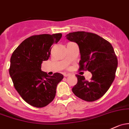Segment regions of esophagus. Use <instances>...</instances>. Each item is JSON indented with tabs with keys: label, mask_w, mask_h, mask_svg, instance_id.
Instances as JSON below:
<instances>
[{
	"label": "esophagus",
	"mask_w": 129,
	"mask_h": 129,
	"mask_svg": "<svg viewBox=\"0 0 129 129\" xmlns=\"http://www.w3.org/2000/svg\"><path fill=\"white\" fill-rule=\"evenodd\" d=\"M64 77H69V76H70V74H64Z\"/></svg>",
	"instance_id": "1"
}]
</instances>
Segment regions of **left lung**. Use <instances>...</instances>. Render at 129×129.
<instances>
[{
    "label": "left lung",
    "instance_id": "8db88e82",
    "mask_svg": "<svg viewBox=\"0 0 129 129\" xmlns=\"http://www.w3.org/2000/svg\"><path fill=\"white\" fill-rule=\"evenodd\" d=\"M66 37L79 47L80 70H88L92 74L90 81L86 80L84 76L76 75L78 82L73 87V93L84 101H96L106 93L114 80L117 59L113 47L92 33H70Z\"/></svg>",
    "mask_w": 129,
    "mask_h": 129
}]
</instances>
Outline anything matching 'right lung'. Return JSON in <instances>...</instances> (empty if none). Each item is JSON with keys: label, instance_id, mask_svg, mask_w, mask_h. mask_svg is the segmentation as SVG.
I'll return each mask as SVG.
<instances>
[{"label": "right lung", "instance_id": "obj_1", "mask_svg": "<svg viewBox=\"0 0 129 129\" xmlns=\"http://www.w3.org/2000/svg\"><path fill=\"white\" fill-rule=\"evenodd\" d=\"M61 33L35 35L24 40L10 58L9 74L15 88L21 98L36 108H43L55 98L58 83L63 75L55 73L49 76L41 70L43 61L48 60L54 43Z\"/></svg>", "mask_w": 129, "mask_h": 129}]
</instances>
